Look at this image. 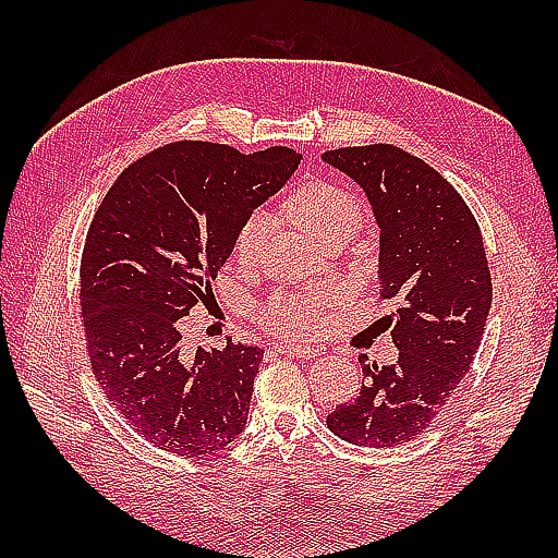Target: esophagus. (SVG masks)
I'll list each match as a JSON object with an SVG mask.
<instances>
[{
	"mask_svg": "<svg viewBox=\"0 0 558 558\" xmlns=\"http://www.w3.org/2000/svg\"><path fill=\"white\" fill-rule=\"evenodd\" d=\"M280 354H288V357H298V360H310V357H318L322 350L318 348H288V345H278L276 348Z\"/></svg>",
	"mask_w": 558,
	"mask_h": 558,
	"instance_id": "esophagus-1",
	"label": "esophagus"
}]
</instances>
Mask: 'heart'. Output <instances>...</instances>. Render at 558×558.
<instances>
[{
	"label": "heart",
	"mask_w": 558,
	"mask_h": 558,
	"mask_svg": "<svg viewBox=\"0 0 558 558\" xmlns=\"http://www.w3.org/2000/svg\"><path fill=\"white\" fill-rule=\"evenodd\" d=\"M288 213L302 232L322 244L330 236H352L362 225V206L348 189L330 182L306 184L288 198ZM270 232V218L266 213H252L242 220L234 234V258L248 266L258 258ZM333 300L328 288H310L300 294L280 292L256 310V322L272 336L286 340H304L316 333L322 324V310Z\"/></svg>",
	"instance_id": "obj_1"
}]
</instances>
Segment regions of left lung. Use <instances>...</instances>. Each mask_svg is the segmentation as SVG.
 Wrapping results in <instances>:
<instances>
[{"label": "left lung", "instance_id": "1", "mask_svg": "<svg viewBox=\"0 0 558 558\" xmlns=\"http://www.w3.org/2000/svg\"><path fill=\"white\" fill-rule=\"evenodd\" d=\"M322 158L369 198L381 298L400 302L398 362L364 364L360 396L326 422L348 444L400 446L444 410L477 354L492 306L482 232L456 189L405 150L376 144Z\"/></svg>", "mask_w": 558, "mask_h": 558}]
</instances>
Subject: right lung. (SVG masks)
Here are the masks:
<instances>
[{
	"mask_svg": "<svg viewBox=\"0 0 558 558\" xmlns=\"http://www.w3.org/2000/svg\"><path fill=\"white\" fill-rule=\"evenodd\" d=\"M292 148L234 150L177 141L120 174L81 256V312L93 374L160 450L210 456L244 432L264 350H182V318L210 298L234 234L298 170Z\"/></svg>",
	"mask_w": 558,
	"mask_h": 558,
	"instance_id": "1",
	"label": "right lung"
}]
</instances>
